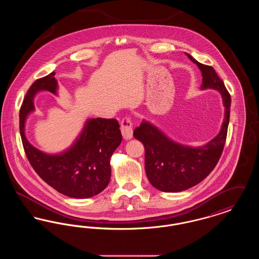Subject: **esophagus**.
I'll return each mask as SVG.
<instances>
[{
  "label": "esophagus",
  "instance_id": "1",
  "mask_svg": "<svg viewBox=\"0 0 259 259\" xmlns=\"http://www.w3.org/2000/svg\"><path fill=\"white\" fill-rule=\"evenodd\" d=\"M121 133L125 140H130L133 137V123L130 117H123L120 123Z\"/></svg>",
  "mask_w": 259,
  "mask_h": 259
}]
</instances>
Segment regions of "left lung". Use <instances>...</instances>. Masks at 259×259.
<instances>
[{"label":"left lung","instance_id":"1","mask_svg":"<svg viewBox=\"0 0 259 259\" xmlns=\"http://www.w3.org/2000/svg\"><path fill=\"white\" fill-rule=\"evenodd\" d=\"M202 72L201 89L219 90L225 107L219 135L203 147L190 148L175 143L152 124L143 121L133 135L145 147V168L148 181L158 190L180 192L201 183L213 170L222 156L230 117L231 97L211 66L204 65L186 53Z\"/></svg>","mask_w":259,"mask_h":259}]
</instances>
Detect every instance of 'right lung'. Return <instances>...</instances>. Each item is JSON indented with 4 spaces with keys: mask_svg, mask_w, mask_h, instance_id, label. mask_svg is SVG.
Here are the masks:
<instances>
[{
    "mask_svg": "<svg viewBox=\"0 0 259 259\" xmlns=\"http://www.w3.org/2000/svg\"><path fill=\"white\" fill-rule=\"evenodd\" d=\"M52 72L37 79L26 93L19 111V129L25 153L39 178L68 197L84 199L102 192L111 180V155L122 141L114 118L88 119L74 145L60 154H47L33 147L25 136L26 116L35 110L34 97L41 90L56 94Z\"/></svg>",
    "mask_w": 259,
    "mask_h": 259,
    "instance_id": "right-lung-1",
    "label": "right lung"
}]
</instances>
